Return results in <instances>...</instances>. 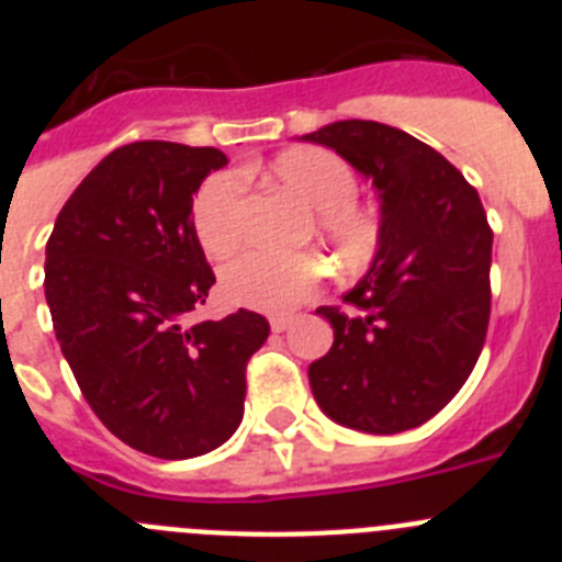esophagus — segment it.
<instances>
[{
	"instance_id": "1",
	"label": "esophagus",
	"mask_w": 562,
	"mask_h": 562,
	"mask_svg": "<svg viewBox=\"0 0 562 562\" xmlns=\"http://www.w3.org/2000/svg\"><path fill=\"white\" fill-rule=\"evenodd\" d=\"M292 324H295V315H272L270 317L272 331H286Z\"/></svg>"
}]
</instances>
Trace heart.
<instances>
[{"mask_svg": "<svg viewBox=\"0 0 562 562\" xmlns=\"http://www.w3.org/2000/svg\"><path fill=\"white\" fill-rule=\"evenodd\" d=\"M272 180L312 207V227L346 265H362L380 241V222L357 205V173L326 148H295L272 162ZM193 231L211 256H231L245 241V180L236 171L211 173L193 200ZM326 281L315 252H261L233 258L222 270V295L236 306L284 312L304 304Z\"/></svg>", "mask_w": 562, "mask_h": 562, "instance_id": "b5f03b06", "label": "heart"}]
</instances>
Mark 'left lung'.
<instances>
[{
	"label": "left lung",
	"instance_id": "8db88e82",
	"mask_svg": "<svg viewBox=\"0 0 562 562\" xmlns=\"http://www.w3.org/2000/svg\"><path fill=\"white\" fill-rule=\"evenodd\" d=\"M371 177L380 250L341 306H321L335 342L310 366L326 416L400 434L439 414L473 374L490 326L493 227L470 182L436 148L376 121L306 134Z\"/></svg>",
	"mask_w": 562,
	"mask_h": 562
}]
</instances>
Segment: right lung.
<instances>
[{
	"instance_id": "1",
	"label": "right lung",
	"mask_w": 562,
	"mask_h": 562,
	"mask_svg": "<svg viewBox=\"0 0 562 562\" xmlns=\"http://www.w3.org/2000/svg\"><path fill=\"white\" fill-rule=\"evenodd\" d=\"M227 162L220 148L140 140L83 177L47 238L44 295L78 389L128 448L193 459L245 414L247 360L265 315L193 324L216 284L193 231V193Z\"/></svg>"
}]
</instances>
